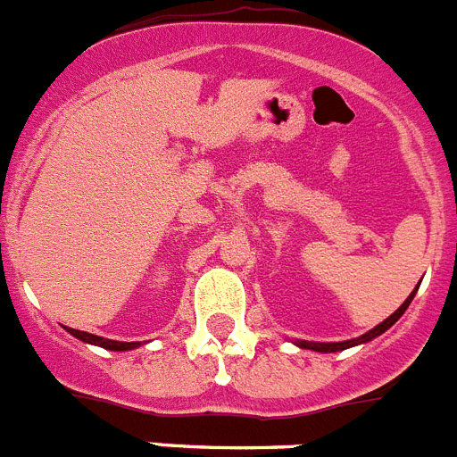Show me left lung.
I'll use <instances>...</instances> for the list:
<instances>
[{
    "mask_svg": "<svg viewBox=\"0 0 457 457\" xmlns=\"http://www.w3.org/2000/svg\"><path fill=\"white\" fill-rule=\"evenodd\" d=\"M420 284H421V281H420ZM417 288H420V287H417ZM417 288H415V291L411 293V295L406 297V302H403V304L399 306V309H396L395 313L390 315V318H386V320H383L381 325H377V327H374V329H370L368 334L358 336V338H352V340H343V343H313V340H295V345H297V347H302V349H311V352L334 353V352H343V349H349V347H356V345L370 343V340H374V338H377V336L386 334V331L390 329L392 325H395L396 320H399V318H402L403 313H406V309H408V306H411L412 297H415Z\"/></svg>",
    "mask_w": 457,
    "mask_h": 457,
    "instance_id": "1",
    "label": "left lung"
}]
</instances>
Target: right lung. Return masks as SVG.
I'll use <instances>...</instances> for the list:
<instances>
[{"instance_id":"right-lung-1","label":"right lung","mask_w":457,"mask_h":457,"mask_svg":"<svg viewBox=\"0 0 457 457\" xmlns=\"http://www.w3.org/2000/svg\"><path fill=\"white\" fill-rule=\"evenodd\" d=\"M74 338L83 340L87 345H96V347H104L110 349V352H130V349H137L142 343H121V340H108V338H101V336H94L87 334V331H79V329H71V327H65Z\"/></svg>"}]
</instances>
